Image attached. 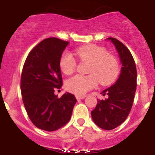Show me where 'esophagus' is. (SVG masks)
<instances>
[{
    "label": "esophagus",
    "instance_id": "34e87169",
    "mask_svg": "<svg viewBox=\"0 0 155 155\" xmlns=\"http://www.w3.org/2000/svg\"><path fill=\"white\" fill-rule=\"evenodd\" d=\"M85 98V95H76V98L78 100H80V99H83V98Z\"/></svg>",
    "mask_w": 155,
    "mask_h": 155
}]
</instances>
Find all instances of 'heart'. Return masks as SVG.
<instances>
[{"instance_id":"heart-1","label":"heart","mask_w":155,"mask_h":155,"mask_svg":"<svg viewBox=\"0 0 155 155\" xmlns=\"http://www.w3.org/2000/svg\"><path fill=\"white\" fill-rule=\"evenodd\" d=\"M75 55L82 62L89 63L88 75H75L65 83L67 90L75 94H84L96 87L98 82L102 85L112 84L118 77L120 65L114 56L108 53L106 49L94 44H87L77 48ZM60 69L64 74H73L77 68V61L73 55L64 52L59 61Z\"/></svg>"}]
</instances>
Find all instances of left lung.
I'll return each instance as SVG.
<instances>
[{"label": "left lung", "mask_w": 155, "mask_h": 155, "mask_svg": "<svg viewBox=\"0 0 155 155\" xmlns=\"http://www.w3.org/2000/svg\"><path fill=\"white\" fill-rule=\"evenodd\" d=\"M108 39L116 46L123 67L116 83L101 93L103 96L107 94V98L97 99L91 117L98 127L110 130L121 125L130 114L137 89V68L128 48L115 38Z\"/></svg>", "instance_id": "left-lung-1"}]
</instances>
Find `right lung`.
<instances>
[{
    "mask_svg": "<svg viewBox=\"0 0 155 155\" xmlns=\"http://www.w3.org/2000/svg\"><path fill=\"white\" fill-rule=\"evenodd\" d=\"M69 42L57 38L41 41L29 52L21 75V92L25 108L37 128L55 131L71 120L77 99L64 93L57 98L62 75L59 61Z\"/></svg>",
    "mask_w": 155,
    "mask_h": 155,
    "instance_id": "obj_1",
    "label": "right lung"
}]
</instances>
